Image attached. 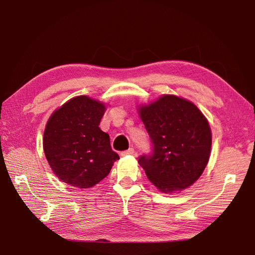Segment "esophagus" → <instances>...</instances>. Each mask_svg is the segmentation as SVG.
<instances>
[{
    "label": "esophagus",
    "instance_id": "34e87169",
    "mask_svg": "<svg viewBox=\"0 0 255 255\" xmlns=\"http://www.w3.org/2000/svg\"><path fill=\"white\" fill-rule=\"evenodd\" d=\"M135 153V150L133 148H130L128 150H126L121 152V156H127V155H133V154Z\"/></svg>",
    "mask_w": 255,
    "mask_h": 255
}]
</instances>
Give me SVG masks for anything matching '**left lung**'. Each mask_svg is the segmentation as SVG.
<instances>
[{"label": "left lung", "mask_w": 255, "mask_h": 255, "mask_svg": "<svg viewBox=\"0 0 255 255\" xmlns=\"http://www.w3.org/2000/svg\"><path fill=\"white\" fill-rule=\"evenodd\" d=\"M139 116L152 142V153L138 159L149 181L165 194L191 186L211 153V128L203 114L187 100L165 95L139 107Z\"/></svg>", "instance_id": "left-lung-1"}]
</instances>
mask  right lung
Segmentation results:
<instances>
[{
	"label": "right lung",
	"instance_id": "add662e5",
	"mask_svg": "<svg viewBox=\"0 0 255 255\" xmlns=\"http://www.w3.org/2000/svg\"><path fill=\"white\" fill-rule=\"evenodd\" d=\"M105 110L103 103L80 96L52 114L44 129L43 151L59 180L78 188H90L119 159L110 135L99 128Z\"/></svg>",
	"mask_w": 255,
	"mask_h": 255
}]
</instances>
